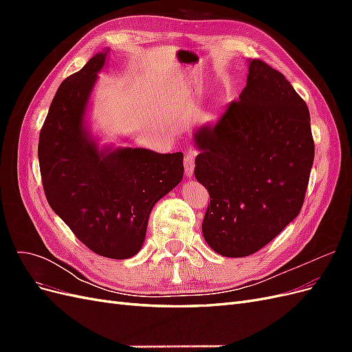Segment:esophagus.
Segmentation results:
<instances>
[{"instance_id":"obj_1","label":"esophagus","mask_w":352,"mask_h":352,"mask_svg":"<svg viewBox=\"0 0 352 352\" xmlns=\"http://www.w3.org/2000/svg\"><path fill=\"white\" fill-rule=\"evenodd\" d=\"M184 166H185V175L190 177L194 175V168H195V157L192 153H188L184 158Z\"/></svg>"}]
</instances>
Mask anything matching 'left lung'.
Segmentation results:
<instances>
[{
	"instance_id": "obj_1",
	"label": "left lung",
	"mask_w": 352,
	"mask_h": 352,
	"mask_svg": "<svg viewBox=\"0 0 352 352\" xmlns=\"http://www.w3.org/2000/svg\"><path fill=\"white\" fill-rule=\"evenodd\" d=\"M194 141V173L210 194L202 235L217 254L257 252L300 214L314 141L307 104L280 72L251 60L239 101Z\"/></svg>"
}]
</instances>
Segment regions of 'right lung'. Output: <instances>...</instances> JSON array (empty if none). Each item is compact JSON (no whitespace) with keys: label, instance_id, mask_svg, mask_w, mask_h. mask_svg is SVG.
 Returning <instances> with one entry per match:
<instances>
[{"label":"right lung","instance_id":"obj_1","mask_svg":"<svg viewBox=\"0 0 352 352\" xmlns=\"http://www.w3.org/2000/svg\"><path fill=\"white\" fill-rule=\"evenodd\" d=\"M107 52L63 80L39 133L38 158L50 207L82 243L102 257L140 252L155 202L184 177V154L145 148L98 150L83 124Z\"/></svg>","mask_w":352,"mask_h":352}]
</instances>
